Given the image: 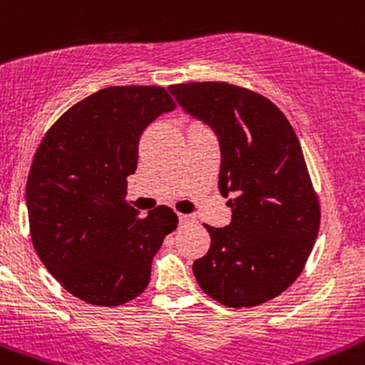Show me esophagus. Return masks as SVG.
<instances>
[{"label": "esophagus", "instance_id": "34e87169", "mask_svg": "<svg viewBox=\"0 0 365 365\" xmlns=\"http://www.w3.org/2000/svg\"><path fill=\"white\" fill-rule=\"evenodd\" d=\"M178 218H180V222H192V220H194V216L185 215V213H178Z\"/></svg>", "mask_w": 365, "mask_h": 365}]
</instances>
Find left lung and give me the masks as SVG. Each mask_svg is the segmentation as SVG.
<instances>
[{
  "instance_id": "8db88e82",
  "label": "left lung",
  "mask_w": 365,
  "mask_h": 365,
  "mask_svg": "<svg viewBox=\"0 0 365 365\" xmlns=\"http://www.w3.org/2000/svg\"><path fill=\"white\" fill-rule=\"evenodd\" d=\"M170 91L218 137V189L232 207L230 225H206L211 246L192 265L195 279L225 307L262 305L299 277L319 234V197L299 140L282 110L247 88L204 81Z\"/></svg>"
}]
</instances>
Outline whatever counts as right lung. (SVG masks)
Segmentation results:
<instances>
[{"instance_id":"1","label":"right lung","mask_w":365,"mask_h":365,"mask_svg":"<svg viewBox=\"0 0 365 365\" xmlns=\"http://www.w3.org/2000/svg\"><path fill=\"white\" fill-rule=\"evenodd\" d=\"M176 103L163 86H109L51 124L26 187L34 250L72 296L118 307L145 291L152 259L178 225L168 206L142 218L126 197L143 130Z\"/></svg>"}]
</instances>
